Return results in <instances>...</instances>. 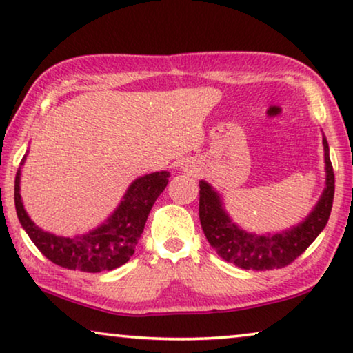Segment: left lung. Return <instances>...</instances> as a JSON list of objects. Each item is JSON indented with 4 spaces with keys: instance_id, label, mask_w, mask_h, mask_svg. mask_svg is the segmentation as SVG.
<instances>
[{
    "instance_id": "1",
    "label": "left lung",
    "mask_w": 353,
    "mask_h": 353,
    "mask_svg": "<svg viewBox=\"0 0 353 353\" xmlns=\"http://www.w3.org/2000/svg\"><path fill=\"white\" fill-rule=\"evenodd\" d=\"M325 190L314 210L299 224L275 233L248 232L232 221L219 193L200 181V222L203 232L222 259L245 270H272L291 264L309 248L330 219L334 198V172L323 134Z\"/></svg>"
}]
</instances>
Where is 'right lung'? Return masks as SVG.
<instances>
[{"mask_svg": "<svg viewBox=\"0 0 353 353\" xmlns=\"http://www.w3.org/2000/svg\"><path fill=\"white\" fill-rule=\"evenodd\" d=\"M23 157L14 183V203L17 217L34 246L54 264L68 270L97 274L113 270L131 259L141 238L147 217L157 198L168 185V171H158L137 177L128 187L117 210L84 235L59 236L43 230L30 219L21 196V170L26 163Z\"/></svg>", "mask_w": 353, "mask_h": 353, "instance_id": "obj_1", "label": "right lung"}]
</instances>
